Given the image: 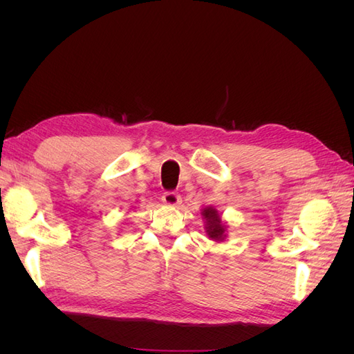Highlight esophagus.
Instances as JSON below:
<instances>
[{
    "label": "esophagus",
    "instance_id": "1",
    "mask_svg": "<svg viewBox=\"0 0 354 354\" xmlns=\"http://www.w3.org/2000/svg\"><path fill=\"white\" fill-rule=\"evenodd\" d=\"M162 202L168 207H177L181 201H180V196L174 194V192H167V194L162 196Z\"/></svg>",
    "mask_w": 354,
    "mask_h": 354
}]
</instances>
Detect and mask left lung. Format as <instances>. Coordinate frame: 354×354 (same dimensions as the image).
Returning <instances> with one entry per match:
<instances>
[{
    "mask_svg": "<svg viewBox=\"0 0 354 354\" xmlns=\"http://www.w3.org/2000/svg\"><path fill=\"white\" fill-rule=\"evenodd\" d=\"M203 227H205V233L209 241L214 242H224L227 238V224L223 221L221 214L214 207H205L201 211Z\"/></svg>",
    "mask_w": 354,
    "mask_h": 354,
    "instance_id": "obj_1",
    "label": "left lung"
}]
</instances>
